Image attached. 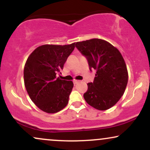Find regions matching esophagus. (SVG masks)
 I'll list each match as a JSON object with an SVG mask.
<instances>
[{"label": "esophagus", "mask_w": 150, "mask_h": 150, "mask_svg": "<svg viewBox=\"0 0 150 150\" xmlns=\"http://www.w3.org/2000/svg\"><path fill=\"white\" fill-rule=\"evenodd\" d=\"M79 82H80V80H73V83L75 84V85H76V84L78 83Z\"/></svg>", "instance_id": "34e87169"}]
</instances>
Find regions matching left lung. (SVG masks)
<instances>
[{
  "label": "left lung",
  "instance_id": "left-lung-1",
  "mask_svg": "<svg viewBox=\"0 0 150 150\" xmlns=\"http://www.w3.org/2000/svg\"><path fill=\"white\" fill-rule=\"evenodd\" d=\"M75 47L87 58L90 70H96L94 82L87 84L83 95L85 101L101 111L111 108L123 95L128 84V70L121 53L100 39L77 42Z\"/></svg>",
  "mask_w": 150,
  "mask_h": 150
}]
</instances>
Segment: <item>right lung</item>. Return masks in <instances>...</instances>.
Returning <instances> with one entry per match:
<instances>
[{"instance_id":"add662e5","label":"right lung","mask_w":150,"mask_h":150,"mask_svg":"<svg viewBox=\"0 0 150 150\" xmlns=\"http://www.w3.org/2000/svg\"><path fill=\"white\" fill-rule=\"evenodd\" d=\"M75 44L40 46L27 58L24 68L26 89L34 104L44 112L57 113L68 104L73 82L56 76L63 70Z\"/></svg>"}]
</instances>
